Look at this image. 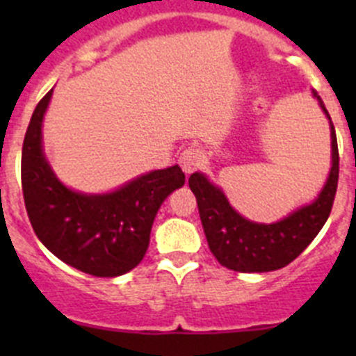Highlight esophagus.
Listing matches in <instances>:
<instances>
[{
	"label": "esophagus",
	"instance_id": "esophagus-1",
	"mask_svg": "<svg viewBox=\"0 0 356 356\" xmlns=\"http://www.w3.org/2000/svg\"><path fill=\"white\" fill-rule=\"evenodd\" d=\"M178 163H180L181 171H184L185 175H191V172H194L196 169L201 168V163H203V153H201L197 147H188V149H185L180 155Z\"/></svg>",
	"mask_w": 356,
	"mask_h": 356
}]
</instances>
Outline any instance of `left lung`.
I'll return each instance as SVG.
<instances>
[{
    "instance_id": "obj_1",
    "label": "left lung",
    "mask_w": 356,
    "mask_h": 356,
    "mask_svg": "<svg viewBox=\"0 0 356 356\" xmlns=\"http://www.w3.org/2000/svg\"><path fill=\"white\" fill-rule=\"evenodd\" d=\"M314 96L319 99L321 108L328 115V110L317 92H314ZM330 130L332 169L326 185L314 203L301 207L273 225H260L244 219L232 209L221 188L210 184L205 175H191L188 187L196 196L207 242L221 266L238 273L276 271L298 259L316 238L332 212L339 184V147L332 119Z\"/></svg>"
}]
</instances>
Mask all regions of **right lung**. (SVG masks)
<instances>
[{"label":"right lung","instance_id":"add662e5","mask_svg":"<svg viewBox=\"0 0 356 356\" xmlns=\"http://www.w3.org/2000/svg\"><path fill=\"white\" fill-rule=\"evenodd\" d=\"M53 90L39 102L28 124L21 184L31 228L56 259L78 271L114 278L139 266L163 200L184 187L178 165L151 171L108 194L65 187L42 153V119Z\"/></svg>","mask_w":356,"mask_h":356}]
</instances>
